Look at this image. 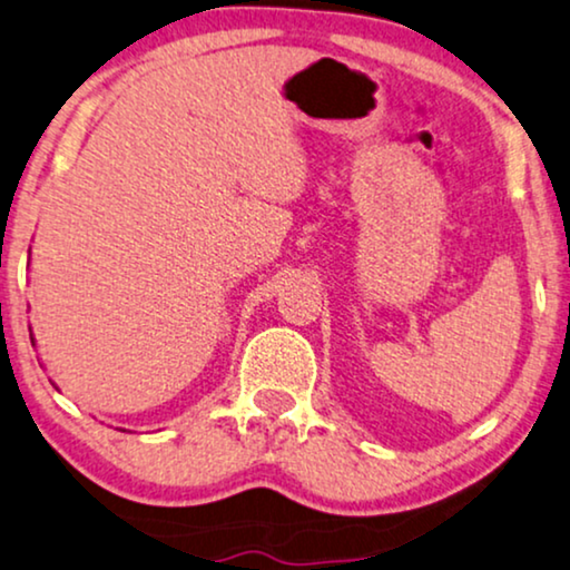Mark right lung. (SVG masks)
Wrapping results in <instances>:
<instances>
[{
	"label": "right lung",
	"instance_id": "obj_1",
	"mask_svg": "<svg viewBox=\"0 0 570 570\" xmlns=\"http://www.w3.org/2000/svg\"><path fill=\"white\" fill-rule=\"evenodd\" d=\"M28 255H31V249H28ZM31 342H33V344H36V338H33V336H31Z\"/></svg>",
	"mask_w": 570,
	"mask_h": 570
}]
</instances>
